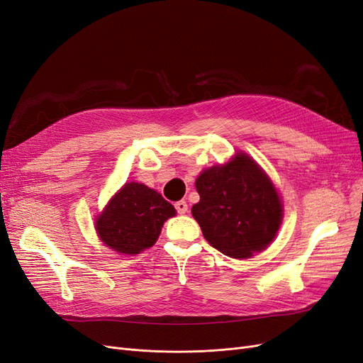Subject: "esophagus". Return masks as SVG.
I'll use <instances>...</instances> for the list:
<instances>
[{"instance_id": "1", "label": "esophagus", "mask_w": 363, "mask_h": 363, "mask_svg": "<svg viewBox=\"0 0 363 363\" xmlns=\"http://www.w3.org/2000/svg\"><path fill=\"white\" fill-rule=\"evenodd\" d=\"M174 208H177L178 213H185L186 211H189V205H186L185 200H179V202L174 203Z\"/></svg>"}]
</instances>
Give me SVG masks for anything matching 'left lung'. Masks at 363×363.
<instances>
[{
  "instance_id": "left-lung-1",
  "label": "left lung",
  "mask_w": 363,
  "mask_h": 363,
  "mask_svg": "<svg viewBox=\"0 0 363 363\" xmlns=\"http://www.w3.org/2000/svg\"><path fill=\"white\" fill-rule=\"evenodd\" d=\"M200 202L193 217L208 242L233 259H247L269 245L283 218L272 182L245 154L213 166L196 179Z\"/></svg>"
}]
</instances>
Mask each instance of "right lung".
Segmentation results:
<instances>
[{
	"instance_id": "add662e5",
	"label": "right lung",
	"mask_w": 363,
	"mask_h": 363,
	"mask_svg": "<svg viewBox=\"0 0 363 363\" xmlns=\"http://www.w3.org/2000/svg\"><path fill=\"white\" fill-rule=\"evenodd\" d=\"M174 208L143 184H125L111 200L96 229L103 242L116 252L139 254L155 244Z\"/></svg>"
}]
</instances>
